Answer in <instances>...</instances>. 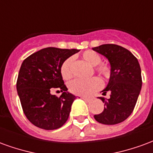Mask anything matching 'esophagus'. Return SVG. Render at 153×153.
<instances>
[{"instance_id":"34e87169","label":"esophagus","mask_w":153,"mask_h":153,"mask_svg":"<svg viewBox=\"0 0 153 153\" xmlns=\"http://www.w3.org/2000/svg\"><path fill=\"white\" fill-rule=\"evenodd\" d=\"M81 97L83 100H84L85 102H91V99H90V98H88V97Z\"/></svg>"}]
</instances>
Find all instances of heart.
<instances>
[{
    "label": "heart",
    "instance_id": "b5f03b06",
    "mask_svg": "<svg viewBox=\"0 0 153 153\" xmlns=\"http://www.w3.org/2000/svg\"><path fill=\"white\" fill-rule=\"evenodd\" d=\"M83 59L90 65L94 66L95 71L104 78H108L111 73L110 67L106 64H99L102 58L99 54L93 51H86L82 55ZM60 73L64 79L68 80L73 76L72 72V59H67L60 67ZM102 88V82L98 78H92L90 79H77L69 83V89L71 93L80 96H89Z\"/></svg>",
    "mask_w": 153,
    "mask_h": 153
}]
</instances>
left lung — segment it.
Instances as JSON below:
<instances>
[{"label": "left lung", "mask_w": 153, "mask_h": 153, "mask_svg": "<svg viewBox=\"0 0 153 153\" xmlns=\"http://www.w3.org/2000/svg\"><path fill=\"white\" fill-rule=\"evenodd\" d=\"M93 51L109 60L111 76L102 94L111 93L109 99L99 97L105 103L102 113L94 115L103 125H116L131 115L142 88L141 69L137 58L127 49L115 44H103Z\"/></svg>", "instance_id": "left-lung-1"}]
</instances>
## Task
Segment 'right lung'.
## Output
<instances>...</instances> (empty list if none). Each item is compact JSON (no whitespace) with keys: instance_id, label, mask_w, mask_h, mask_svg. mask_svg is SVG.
I'll use <instances>...</instances> for the list:
<instances>
[{"instance_id":"obj_1","label":"right lung","mask_w":153,"mask_h":153,"mask_svg":"<svg viewBox=\"0 0 153 153\" xmlns=\"http://www.w3.org/2000/svg\"><path fill=\"white\" fill-rule=\"evenodd\" d=\"M79 51L47 47L23 61L16 88L25 115L35 126L52 130L67 121L76 97L67 91L60 67L65 60ZM51 88L60 89L63 93L58 98L50 93Z\"/></svg>"}]
</instances>
